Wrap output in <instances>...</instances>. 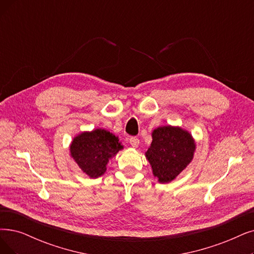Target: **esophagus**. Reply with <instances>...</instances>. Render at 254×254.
I'll return each instance as SVG.
<instances>
[{
  "label": "esophagus",
  "instance_id": "esophagus-1",
  "mask_svg": "<svg viewBox=\"0 0 254 254\" xmlns=\"http://www.w3.org/2000/svg\"><path fill=\"white\" fill-rule=\"evenodd\" d=\"M129 143H130V145L132 146L133 148H137V147H138V145H139V139H138L137 137L132 136V137H130V139H129Z\"/></svg>",
  "mask_w": 254,
  "mask_h": 254
}]
</instances>
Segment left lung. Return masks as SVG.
Instances as JSON below:
<instances>
[{
    "label": "left lung",
    "mask_w": 254,
    "mask_h": 254,
    "mask_svg": "<svg viewBox=\"0 0 254 254\" xmlns=\"http://www.w3.org/2000/svg\"><path fill=\"white\" fill-rule=\"evenodd\" d=\"M195 139L179 126H161L152 132V143L145 153L154 177L160 184L174 180L194 158Z\"/></svg>",
    "instance_id": "left-lung-1"
}]
</instances>
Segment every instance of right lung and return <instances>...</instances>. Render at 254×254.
Instances as JSON below:
<instances>
[{
    "label": "right lung",
    "instance_id": "add662e5",
    "mask_svg": "<svg viewBox=\"0 0 254 254\" xmlns=\"http://www.w3.org/2000/svg\"><path fill=\"white\" fill-rule=\"evenodd\" d=\"M124 148L119 137L105 129L84 131L74 137L69 146L70 156L90 178H98L106 172L110 158Z\"/></svg>",
    "mask_w": 254,
    "mask_h": 254
}]
</instances>
